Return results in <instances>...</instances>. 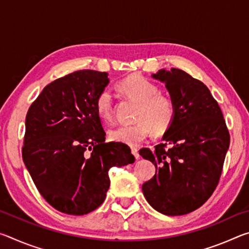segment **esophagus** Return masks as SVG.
<instances>
[{
	"label": "esophagus",
	"instance_id": "obj_1",
	"mask_svg": "<svg viewBox=\"0 0 249 249\" xmlns=\"http://www.w3.org/2000/svg\"><path fill=\"white\" fill-rule=\"evenodd\" d=\"M132 154L134 155V157L136 159L140 158V154H138V150L136 148H132Z\"/></svg>",
	"mask_w": 249,
	"mask_h": 249
}]
</instances>
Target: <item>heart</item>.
<instances>
[{"label":"heart","instance_id":"b5f03b06","mask_svg":"<svg viewBox=\"0 0 249 249\" xmlns=\"http://www.w3.org/2000/svg\"><path fill=\"white\" fill-rule=\"evenodd\" d=\"M117 89L128 99L137 102L134 113L136 121L129 125H120L108 132L112 142L137 146L150 132L162 135L170 129L177 115V105L170 94L159 91L157 84L142 75H130L117 83ZM95 111L101 120L113 119V98L108 90H103L95 101Z\"/></svg>","mask_w":249,"mask_h":249}]
</instances>
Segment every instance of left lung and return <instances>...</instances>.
<instances>
[{"label":"left lung","mask_w":249,"mask_h":249,"mask_svg":"<svg viewBox=\"0 0 249 249\" xmlns=\"http://www.w3.org/2000/svg\"><path fill=\"white\" fill-rule=\"evenodd\" d=\"M177 105L174 124L155 149L142 148L156 174L142 184L148 203L166 215H183L208 201L220 181L230 132L208 87L183 70H160Z\"/></svg>","instance_id":"obj_1"}]
</instances>
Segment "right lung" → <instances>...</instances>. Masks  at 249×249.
Instances as JSON below:
<instances>
[{
  "instance_id": "right-lung-1",
  "label": "right lung",
  "mask_w": 249,
  "mask_h": 249,
  "mask_svg": "<svg viewBox=\"0 0 249 249\" xmlns=\"http://www.w3.org/2000/svg\"><path fill=\"white\" fill-rule=\"evenodd\" d=\"M107 72L79 70L44 88L29 107L22 156L37 190L59 212L84 215L103 203L108 170L133 163L127 145L105 142L95 101Z\"/></svg>"
}]
</instances>
